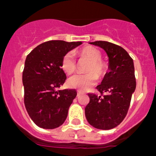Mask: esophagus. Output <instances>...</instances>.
Masks as SVG:
<instances>
[{"instance_id": "1", "label": "esophagus", "mask_w": 156, "mask_h": 156, "mask_svg": "<svg viewBox=\"0 0 156 156\" xmlns=\"http://www.w3.org/2000/svg\"><path fill=\"white\" fill-rule=\"evenodd\" d=\"M81 93H82V91H80V90H77V96H79Z\"/></svg>"}]
</instances>
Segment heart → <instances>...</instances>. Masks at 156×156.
<instances>
[{"label":"heart","instance_id":"heart-1","mask_svg":"<svg viewBox=\"0 0 156 156\" xmlns=\"http://www.w3.org/2000/svg\"><path fill=\"white\" fill-rule=\"evenodd\" d=\"M79 55L90 61V64L86 69L88 73L73 76L68 80V85L72 88L85 90L94 86L97 82L98 78L104 76L108 69V66L105 62L101 60V52L93 47L83 48L80 50ZM61 66L67 74H72L75 72L76 67V60L71 52H68L63 56Z\"/></svg>","mask_w":156,"mask_h":156}]
</instances>
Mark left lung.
<instances>
[{
    "instance_id": "left-lung-1",
    "label": "left lung",
    "mask_w": 156,
    "mask_h": 156,
    "mask_svg": "<svg viewBox=\"0 0 156 156\" xmlns=\"http://www.w3.org/2000/svg\"><path fill=\"white\" fill-rule=\"evenodd\" d=\"M102 48L108 57V72L97 89L104 96L89 94L85 108L88 122L99 129H110L120 124L127 113L136 88L133 61L120 46L107 41L89 43Z\"/></svg>"
}]
</instances>
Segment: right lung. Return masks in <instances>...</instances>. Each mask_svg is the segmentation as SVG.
I'll use <instances>...</instances> for the list:
<instances>
[{"instance_id": "1", "label": "right lung", "mask_w": 156, "mask_h": 156, "mask_svg": "<svg viewBox=\"0 0 156 156\" xmlns=\"http://www.w3.org/2000/svg\"><path fill=\"white\" fill-rule=\"evenodd\" d=\"M82 44L50 41L38 45L27 55L23 73L24 102L29 115L39 127L55 129L66 119L77 93L73 89L57 90L66 80L62 59Z\"/></svg>"}]
</instances>
